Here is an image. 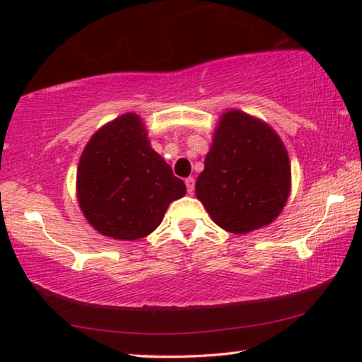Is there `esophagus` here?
Wrapping results in <instances>:
<instances>
[{
    "label": "esophagus",
    "mask_w": 362,
    "mask_h": 362,
    "mask_svg": "<svg viewBox=\"0 0 362 362\" xmlns=\"http://www.w3.org/2000/svg\"><path fill=\"white\" fill-rule=\"evenodd\" d=\"M194 185H196L194 177H187V180H186V189H187V192H189V194L194 192Z\"/></svg>",
    "instance_id": "1"
}]
</instances>
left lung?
<instances>
[{
  "label": "left lung",
  "mask_w": 362,
  "mask_h": 362,
  "mask_svg": "<svg viewBox=\"0 0 362 362\" xmlns=\"http://www.w3.org/2000/svg\"><path fill=\"white\" fill-rule=\"evenodd\" d=\"M290 161L264 122L230 110L222 115L196 181V196L212 221L232 234L270 224L290 192Z\"/></svg>",
  "instance_id": "obj_1"
}]
</instances>
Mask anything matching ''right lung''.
<instances>
[{
	"label": "right lung",
	"instance_id": "obj_1",
	"mask_svg": "<svg viewBox=\"0 0 362 362\" xmlns=\"http://www.w3.org/2000/svg\"><path fill=\"white\" fill-rule=\"evenodd\" d=\"M186 186L153 150L140 117L125 113L87 143L77 170L78 204L87 221L117 240H136L161 224Z\"/></svg>",
	"mask_w": 362,
	"mask_h": 362
}]
</instances>
